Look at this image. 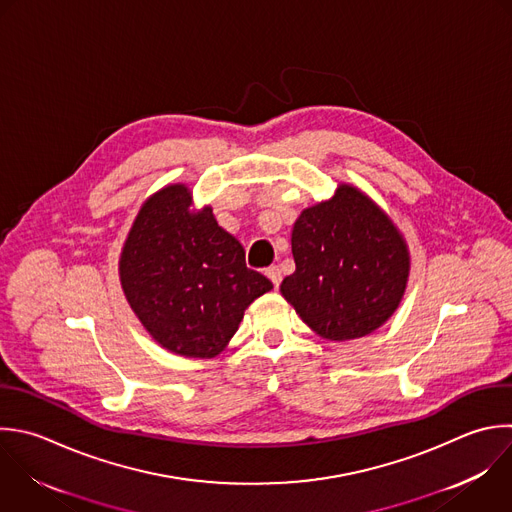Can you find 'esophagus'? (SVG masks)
<instances>
[{
  "label": "esophagus",
  "mask_w": 512,
  "mask_h": 512,
  "mask_svg": "<svg viewBox=\"0 0 512 512\" xmlns=\"http://www.w3.org/2000/svg\"><path fill=\"white\" fill-rule=\"evenodd\" d=\"M266 276L270 278V282L274 284V288L280 286V282H282V272H280L278 266H270V268L266 270Z\"/></svg>",
  "instance_id": "1"
}]
</instances>
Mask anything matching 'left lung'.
I'll return each mask as SVG.
<instances>
[{"mask_svg":"<svg viewBox=\"0 0 512 512\" xmlns=\"http://www.w3.org/2000/svg\"><path fill=\"white\" fill-rule=\"evenodd\" d=\"M296 272L280 292L322 338L374 332L398 308L408 250L390 218L362 192L342 184L328 202L306 208L292 230Z\"/></svg>","mask_w":512,"mask_h":512,"instance_id":"obj_1","label":"left lung"}]
</instances>
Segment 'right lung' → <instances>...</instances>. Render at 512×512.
<instances>
[{
  "label": "right lung",
  "instance_id": "1",
  "mask_svg": "<svg viewBox=\"0 0 512 512\" xmlns=\"http://www.w3.org/2000/svg\"><path fill=\"white\" fill-rule=\"evenodd\" d=\"M190 202V190L174 184L142 206L122 250L120 280L158 344L212 358L272 282L246 266L242 244L218 226L212 208L196 214Z\"/></svg>",
  "mask_w": 512,
  "mask_h": 512
}]
</instances>
